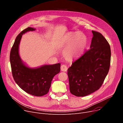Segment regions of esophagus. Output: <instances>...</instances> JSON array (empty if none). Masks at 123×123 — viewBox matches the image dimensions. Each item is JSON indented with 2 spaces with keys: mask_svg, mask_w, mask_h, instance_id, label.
<instances>
[{
  "mask_svg": "<svg viewBox=\"0 0 123 123\" xmlns=\"http://www.w3.org/2000/svg\"><path fill=\"white\" fill-rule=\"evenodd\" d=\"M67 66L66 65H62L61 66V70L63 72H66L67 71Z\"/></svg>",
  "mask_w": 123,
  "mask_h": 123,
  "instance_id": "obj_1",
  "label": "esophagus"
}]
</instances>
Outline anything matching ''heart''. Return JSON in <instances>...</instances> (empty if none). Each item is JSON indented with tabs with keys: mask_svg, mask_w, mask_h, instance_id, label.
<instances>
[{
	"mask_svg": "<svg viewBox=\"0 0 123 123\" xmlns=\"http://www.w3.org/2000/svg\"><path fill=\"white\" fill-rule=\"evenodd\" d=\"M64 43L67 46L63 52L64 57L68 60H73L83 52L86 44V38L80 32H69L65 36Z\"/></svg>",
	"mask_w": 123,
	"mask_h": 123,
	"instance_id": "obj_1",
	"label": "heart"
}]
</instances>
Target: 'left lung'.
Returning <instances> with one entry per match:
<instances>
[{"label":"left lung","instance_id":"left-lung-1","mask_svg":"<svg viewBox=\"0 0 123 123\" xmlns=\"http://www.w3.org/2000/svg\"><path fill=\"white\" fill-rule=\"evenodd\" d=\"M91 49L73 62L68 69L69 90L78 97L88 95L99 90L110 67L111 50L103 35L92 31Z\"/></svg>","mask_w":123,"mask_h":123}]
</instances>
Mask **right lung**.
Here are the masks:
<instances>
[{
	"instance_id": "right-lung-1",
	"label": "right lung",
	"mask_w": 123,
	"mask_h": 123,
	"mask_svg": "<svg viewBox=\"0 0 123 123\" xmlns=\"http://www.w3.org/2000/svg\"><path fill=\"white\" fill-rule=\"evenodd\" d=\"M34 30L33 28L28 27L16 37L11 50L10 60L12 76L16 83L27 93L33 96H42L48 93L52 78L60 72V64L31 68L23 63L18 53L22 36L28 31Z\"/></svg>"
}]
</instances>
